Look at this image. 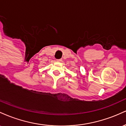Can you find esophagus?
<instances>
[{
	"label": "esophagus",
	"mask_w": 126,
	"mask_h": 126,
	"mask_svg": "<svg viewBox=\"0 0 126 126\" xmlns=\"http://www.w3.org/2000/svg\"><path fill=\"white\" fill-rule=\"evenodd\" d=\"M62 61V59H57V62H61Z\"/></svg>",
	"instance_id": "1"
}]
</instances>
